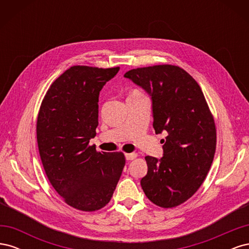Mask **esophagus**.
I'll return each instance as SVG.
<instances>
[{
	"instance_id": "esophagus-1",
	"label": "esophagus",
	"mask_w": 249,
	"mask_h": 249,
	"mask_svg": "<svg viewBox=\"0 0 249 249\" xmlns=\"http://www.w3.org/2000/svg\"><path fill=\"white\" fill-rule=\"evenodd\" d=\"M137 157H138V155H137L136 153L125 154V158H126V160H134V159H136Z\"/></svg>"
}]
</instances>
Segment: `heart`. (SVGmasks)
<instances>
[{
    "instance_id": "heart-1",
    "label": "heart",
    "mask_w": 249,
    "mask_h": 249,
    "mask_svg": "<svg viewBox=\"0 0 249 249\" xmlns=\"http://www.w3.org/2000/svg\"><path fill=\"white\" fill-rule=\"evenodd\" d=\"M132 93H140V91H138V90H134Z\"/></svg>"
}]
</instances>
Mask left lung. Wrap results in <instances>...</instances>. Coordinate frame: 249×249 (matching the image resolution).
Returning a JSON list of instances; mask_svg holds the SVG:
<instances>
[{"label": "left lung", "mask_w": 249, "mask_h": 249, "mask_svg": "<svg viewBox=\"0 0 249 249\" xmlns=\"http://www.w3.org/2000/svg\"><path fill=\"white\" fill-rule=\"evenodd\" d=\"M152 96L156 134L165 132L161 160L146 156L141 179L146 197L175 208L192 197L206 179L216 149V126L198 83L179 66L153 65L124 73Z\"/></svg>", "instance_id": "8db88e82"}]
</instances>
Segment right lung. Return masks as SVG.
Segmentation results:
<instances>
[{"mask_svg": "<svg viewBox=\"0 0 249 249\" xmlns=\"http://www.w3.org/2000/svg\"><path fill=\"white\" fill-rule=\"evenodd\" d=\"M118 71L70 67L52 83L37 116V144L50 183L67 205L84 212L107 205L125 164L124 153H100L89 144L99 125L100 91Z\"/></svg>", "mask_w": 249, "mask_h": 249, "instance_id": "1", "label": "right lung"}]
</instances>
